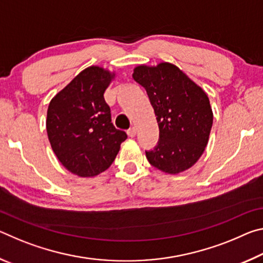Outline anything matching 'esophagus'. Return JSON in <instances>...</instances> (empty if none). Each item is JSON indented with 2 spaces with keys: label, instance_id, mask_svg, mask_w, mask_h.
Returning <instances> with one entry per match:
<instances>
[{
  "label": "esophagus",
  "instance_id": "34e87169",
  "mask_svg": "<svg viewBox=\"0 0 263 263\" xmlns=\"http://www.w3.org/2000/svg\"><path fill=\"white\" fill-rule=\"evenodd\" d=\"M136 133H137V128L136 127H131V128H128V130H127V136L131 137V138L136 137Z\"/></svg>",
  "mask_w": 263,
  "mask_h": 263
}]
</instances>
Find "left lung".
<instances>
[{
	"label": "left lung",
	"instance_id": "1",
	"mask_svg": "<svg viewBox=\"0 0 263 263\" xmlns=\"http://www.w3.org/2000/svg\"><path fill=\"white\" fill-rule=\"evenodd\" d=\"M132 77L147 92L159 125L157 146L146 151L148 162L168 174L186 171L209 141L213 114L208 95L169 62L138 66Z\"/></svg>",
	"mask_w": 263,
	"mask_h": 263
}]
</instances>
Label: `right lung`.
Masks as SVG:
<instances>
[{"label":"right lung","instance_id":"obj_1","mask_svg":"<svg viewBox=\"0 0 263 263\" xmlns=\"http://www.w3.org/2000/svg\"><path fill=\"white\" fill-rule=\"evenodd\" d=\"M115 74L91 66L77 75L53 97L46 130L53 152L66 169L81 177L108 169L126 133L111 123L104 91Z\"/></svg>","mask_w":263,"mask_h":263}]
</instances>
